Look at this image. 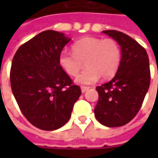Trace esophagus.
Wrapping results in <instances>:
<instances>
[{"mask_svg": "<svg viewBox=\"0 0 158 158\" xmlns=\"http://www.w3.org/2000/svg\"><path fill=\"white\" fill-rule=\"evenodd\" d=\"M88 89H89V87H87V86H82L81 87V91H82V93L86 92Z\"/></svg>", "mask_w": 158, "mask_h": 158, "instance_id": "obj_1", "label": "esophagus"}]
</instances>
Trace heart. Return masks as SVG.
Instances as JSON below:
<instances>
[{"instance_id":"heart-1","label":"heart","mask_w":158,"mask_h":158,"mask_svg":"<svg viewBox=\"0 0 158 158\" xmlns=\"http://www.w3.org/2000/svg\"><path fill=\"white\" fill-rule=\"evenodd\" d=\"M73 52L63 51L59 55V65L70 76H76L85 65L88 69L77 76L79 85H91L100 77L107 79L116 74L122 58L120 46L112 38L85 37L73 44Z\"/></svg>"}]
</instances>
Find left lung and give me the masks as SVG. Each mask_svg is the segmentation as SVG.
Returning <instances> with one entry per match:
<instances>
[{
  "label": "left lung",
  "mask_w": 158,
  "mask_h": 158,
  "mask_svg": "<svg viewBox=\"0 0 158 158\" xmlns=\"http://www.w3.org/2000/svg\"><path fill=\"white\" fill-rule=\"evenodd\" d=\"M121 46L118 72L108 82L97 86L99 100L94 109L96 119L106 127L130 122L142 106L151 81L149 58L145 48L123 33L104 30Z\"/></svg>",
  "instance_id": "1"
}]
</instances>
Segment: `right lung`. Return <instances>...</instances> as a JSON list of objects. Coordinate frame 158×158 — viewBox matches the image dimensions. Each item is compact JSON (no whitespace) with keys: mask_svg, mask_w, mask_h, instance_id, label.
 Returning a JSON list of instances; mask_svg holds the SVG:
<instances>
[{"mask_svg":"<svg viewBox=\"0 0 158 158\" xmlns=\"http://www.w3.org/2000/svg\"><path fill=\"white\" fill-rule=\"evenodd\" d=\"M69 40L62 33L45 30L23 44L12 59L13 96L23 116L38 129L64 125L81 95L80 87L59 65V55Z\"/></svg>","mask_w":158,"mask_h":158,"instance_id":"obj_1","label":"right lung"}]
</instances>
